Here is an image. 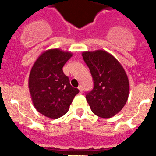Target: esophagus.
<instances>
[{
    "label": "esophagus",
    "instance_id": "1",
    "mask_svg": "<svg viewBox=\"0 0 156 156\" xmlns=\"http://www.w3.org/2000/svg\"><path fill=\"white\" fill-rule=\"evenodd\" d=\"M78 90H79V93H80V94H82V93H83V87H82V86L78 87Z\"/></svg>",
    "mask_w": 156,
    "mask_h": 156
}]
</instances>
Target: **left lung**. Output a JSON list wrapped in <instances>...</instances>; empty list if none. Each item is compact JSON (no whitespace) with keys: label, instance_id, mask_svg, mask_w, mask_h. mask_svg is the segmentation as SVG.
<instances>
[{"label":"left lung","instance_id":"1","mask_svg":"<svg viewBox=\"0 0 156 156\" xmlns=\"http://www.w3.org/2000/svg\"><path fill=\"white\" fill-rule=\"evenodd\" d=\"M82 55L94 80V88L86 95L87 101L95 115L111 118L128 100V76L117 59L104 50L87 51Z\"/></svg>","mask_w":156,"mask_h":156}]
</instances>
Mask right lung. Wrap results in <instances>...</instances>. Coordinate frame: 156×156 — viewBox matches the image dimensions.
I'll list each match as a JSON object with an SVG mask.
<instances>
[{"label": "right lung", "instance_id": "right-lung-1", "mask_svg": "<svg viewBox=\"0 0 156 156\" xmlns=\"http://www.w3.org/2000/svg\"><path fill=\"white\" fill-rule=\"evenodd\" d=\"M73 56L59 48L46 50L40 54L30 69L28 87L34 107L40 113L57 119L69 111L78 92L73 87L62 68Z\"/></svg>", "mask_w": 156, "mask_h": 156}]
</instances>
